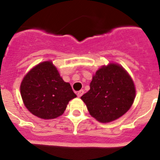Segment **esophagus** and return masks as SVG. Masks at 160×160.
<instances>
[{"label": "esophagus", "instance_id": "esophagus-1", "mask_svg": "<svg viewBox=\"0 0 160 160\" xmlns=\"http://www.w3.org/2000/svg\"><path fill=\"white\" fill-rule=\"evenodd\" d=\"M83 90H80V91H79L78 92H77V96L78 97H81L82 95H83Z\"/></svg>", "mask_w": 160, "mask_h": 160}]
</instances>
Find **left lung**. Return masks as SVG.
<instances>
[{
	"label": "left lung",
	"mask_w": 160,
	"mask_h": 160,
	"mask_svg": "<svg viewBox=\"0 0 160 160\" xmlns=\"http://www.w3.org/2000/svg\"><path fill=\"white\" fill-rule=\"evenodd\" d=\"M133 81L123 67L109 64L97 70L90 90L81 96L89 113L102 123L112 122L125 114L135 98Z\"/></svg>",
	"instance_id": "8db88e82"
}]
</instances>
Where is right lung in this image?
Segmentation results:
<instances>
[{
    "label": "right lung",
    "mask_w": 160,
    "mask_h": 160,
    "mask_svg": "<svg viewBox=\"0 0 160 160\" xmlns=\"http://www.w3.org/2000/svg\"><path fill=\"white\" fill-rule=\"evenodd\" d=\"M20 94L27 109L42 119L61 116L77 97L52 62H41L28 72L20 84Z\"/></svg>",
    "instance_id": "add662e5"
}]
</instances>
